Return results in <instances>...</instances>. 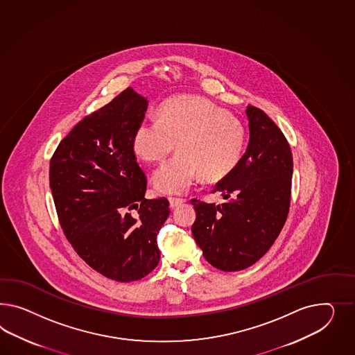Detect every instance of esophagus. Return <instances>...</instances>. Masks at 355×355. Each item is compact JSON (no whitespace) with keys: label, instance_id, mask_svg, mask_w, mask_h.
Returning a JSON list of instances; mask_svg holds the SVG:
<instances>
[{"label":"esophagus","instance_id":"esophagus-1","mask_svg":"<svg viewBox=\"0 0 355 355\" xmlns=\"http://www.w3.org/2000/svg\"><path fill=\"white\" fill-rule=\"evenodd\" d=\"M184 202L183 199H174V198H169V205H171V208H177V207H180L182 202Z\"/></svg>","mask_w":355,"mask_h":355}]
</instances>
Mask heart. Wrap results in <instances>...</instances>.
<instances>
[{"label": "heart", "mask_w": 355, "mask_h": 355, "mask_svg": "<svg viewBox=\"0 0 355 355\" xmlns=\"http://www.w3.org/2000/svg\"><path fill=\"white\" fill-rule=\"evenodd\" d=\"M247 133L236 116L211 101L180 96L165 101L159 117H146L133 135L137 155L148 163L163 162L178 142L181 150L153 173V187L166 195H182L196 177L218 181L239 165Z\"/></svg>", "instance_id": "b5f03b06"}]
</instances>
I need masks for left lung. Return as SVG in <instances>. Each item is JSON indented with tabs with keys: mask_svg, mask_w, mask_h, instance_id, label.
<instances>
[{
	"mask_svg": "<svg viewBox=\"0 0 355 355\" xmlns=\"http://www.w3.org/2000/svg\"><path fill=\"white\" fill-rule=\"evenodd\" d=\"M250 144L239 165L211 192L227 202L192 199L191 231L211 266L239 271L256 263L274 244L287 220L293 157L287 139L262 110L248 105Z\"/></svg>",
	"mask_w": 355,
	"mask_h": 355,
	"instance_id": "left-lung-1",
	"label": "left lung"
}]
</instances>
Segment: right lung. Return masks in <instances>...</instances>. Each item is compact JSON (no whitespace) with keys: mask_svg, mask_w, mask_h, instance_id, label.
<instances>
[{"mask_svg":"<svg viewBox=\"0 0 355 355\" xmlns=\"http://www.w3.org/2000/svg\"><path fill=\"white\" fill-rule=\"evenodd\" d=\"M147 105L146 98L125 89L75 125L49 169L68 241L90 268L121 283L144 278L157 266V234L171 211L165 198H144L147 180L135 157L133 135Z\"/></svg>","mask_w":355,"mask_h":355,"instance_id":"obj_1","label":"right lung"}]
</instances>
